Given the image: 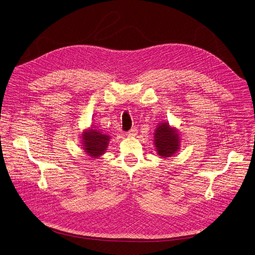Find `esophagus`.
<instances>
[{
  "mask_svg": "<svg viewBox=\"0 0 255 255\" xmlns=\"http://www.w3.org/2000/svg\"><path fill=\"white\" fill-rule=\"evenodd\" d=\"M136 132H137V128L133 127L132 128H130V130H128V135H135Z\"/></svg>",
  "mask_w": 255,
  "mask_h": 255,
  "instance_id": "obj_1",
  "label": "esophagus"
}]
</instances>
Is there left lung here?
I'll return each instance as SVG.
<instances>
[{
  "label": "left lung",
  "mask_w": 255,
  "mask_h": 255,
  "mask_svg": "<svg viewBox=\"0 0 255 255\" xmlns=\"http://www.w3.org/2000/svg\"><path fill=\"white\" fill-rule=\"evenodd\" d=\"M154 144L159 155L163 157L171 156L179 148L178 134L168 124H161L154 132Z\"/></svg>",
  "instance_id": "1"
}]
</instances>
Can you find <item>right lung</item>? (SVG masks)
Returning <instances> with one entry per match:
<instances>
[{
	"instance_id": "1",
	"label": "right lung",
	"mask_w": 255,
	"mask_h": 255,
	"mask_svg": "<svg viewBox=\"0 0 255 255\" xmlns=\"http://www.w3.org/2000/svg\"><path fill=\"white\" fill-rule=\"evenodd\" d=\"M110 136L97 129H90L83 133V148L90 156L99 157L108 147Z\"/></svg>"
}]
</instances>
